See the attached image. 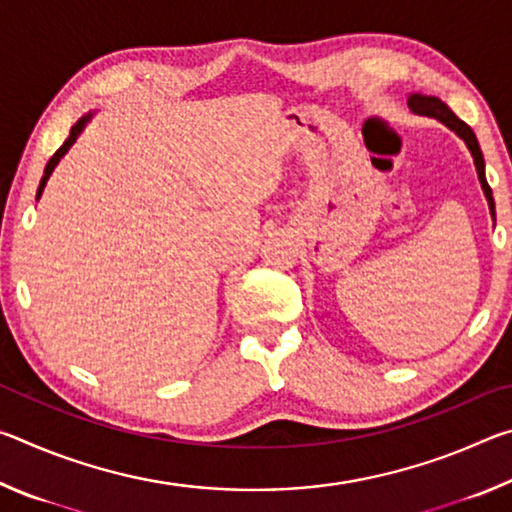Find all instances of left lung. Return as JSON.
<instances>
[{"mask_svg":"<svg viewBox=\"0 0 512 512\" xmlns=\"http://www.w3.org/2000/svg\"><path fill=\"white\" fill-rule=\"evenodd\" d=\"M409 108L415 112V115H427V117H433L438 121H443L445 126L452 128V131L463 137L467 149L472 151V158H474V164H476V173H479V180L483 185V192H485V198H488L490 203V212L492 216H495V198H492V189L488 185V180H485V164H483V153L479 149V142H476V135L470 126L465 124L463 119H458L452 110H449V106H445L443 101L436 99V97H422V94H413V97L409 99Z\"/></svg>","mask_w":512,"mask_h":512,"instance_id":"1","label":"left lung"}]
</instances>
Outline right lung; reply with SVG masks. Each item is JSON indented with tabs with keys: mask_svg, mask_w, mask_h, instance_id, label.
<instances>
[{
	"mask_svg": "<svg viewBox=\"0 0 512 512\" xmlns=\"http://www.w3.org/2000/svg\"><path fill=\"white\" fill-rule=\"evenodd\" d=\"M90 119V115L88 117H83V119H79L76 121V124L72 126V131H69V137L67 140L63 142V146H60V149L51 155V160L47 162V167H45V176H42V180H40V187H38V198H40V194H42V189H45V185H47V180H49V176H51V171H54V167L58 164V160L63 158V155L69 151V146H72L74 142H76V137L81 135V131H83V126H85V121Z\"/></svg>",
	"mask_w": 512,
	"mask_h": 512,
	"instance_id": "add662e5",
	"label": "right lung"
}]
</instances>
